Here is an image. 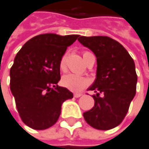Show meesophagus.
Listing matches in <instances>:
<instances>
[{"mask_svg": "<svg viewBox=\"0 0 149 149\" xmlns=\"http://www.w3.org/2000/svg\"><path fill=\"white\" fill-rule=\"evenodd\" d=\"M82 95H83V93H74L75 98H79V97H81Z\"/></svg>", "mask_w": 149, "mask_h": 149, "instance_id": "1", "label": "esophagus"}]
</instances>
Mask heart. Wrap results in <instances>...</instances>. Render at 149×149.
Instances as JSON below:
<instances>
[{
	"label": "heart",
	"instance_id": "b5f03b06",
	"mask_svg": "<svg viewBox=\"0 0 149 149\" xmlns=\"http://www.w3.org/2000/svg\"><path fill=\"white\" fill-rule=\"evenodd\" d=\"M83 56L85 62L87 63L88 61V60L91 58L93 56L92 53L88 52V51H83ZM66 61H67V54L65 53L62 57L61 58L60 61V69L61 71H65L66 68ZM61 84L63 87H65L66 88L73 91V92H79L81 90H83V88H85L88 84H89V80L83 76H78L76 74H67L65 75L62 79H61Z\"/></svg>",
	"mask_w": 149,
	"mask_h": 149
}]
</instances>
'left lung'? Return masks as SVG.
I'll return each mask as SVG.
<instances>
[{
  "label": "left lung",
  "instance_id": "left-lung-1",
  "mask_svg": "<svg viewBox=\"0 0 149 149\" xmlns=\"http://www.w3.org/2000/svg\"><path fill=\"white\" fill-rule=\"evenodd\" d=\"M78 41L97 57L96 79L88 88L96 93L94 106L83 117L95 129H112L122 122L136 94L134 61L119 42L107 36H80Z\"/></svg>",
  "mask_w": 149,
  "mask_h": 149
}]
</instances>
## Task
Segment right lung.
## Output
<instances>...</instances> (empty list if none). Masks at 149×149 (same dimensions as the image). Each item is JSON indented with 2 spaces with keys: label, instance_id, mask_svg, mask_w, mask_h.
<instances>
[{
  "label": "right lung",
  "instance_id": "right-lung-1",
  "mask_svg": "<svg viewBox=\"0 0 149 149\" xmlns=\"http://www.w3.org/2000/svg\"><path fill=\"white\" fill-rule=\"evenodd\" d=\"M79 35L44 33L32 38L18 51L10 70V88L24 124L45 130L56 124L62 103L73 94L57 85L60 61Z\"/></svg>",
  "mask_w": 149,
  "mask_h": 149
}]
</instances>
